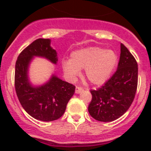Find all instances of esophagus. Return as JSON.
Instances as JSON below:
<instances>
[{"label": "esophagus", "mask_w": 151, "mask_h": 151, "mask_svg": "<svg viewBox=\"0 0 151 151\" xmlns=\"http://www.w3.org/2000/svg\"><path fill=\"white\" fill-rule=\"evenodd\" d=\"M83 91V88H82L81 87H76V90H75V92L77 93V94H79V93H81V92H82Z\"/></svg>", "instance_id": "1"}]
</instances>
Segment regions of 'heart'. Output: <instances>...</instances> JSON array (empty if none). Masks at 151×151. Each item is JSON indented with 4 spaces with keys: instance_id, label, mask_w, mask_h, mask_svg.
I'll return each instance as SVG.
<instances>
[{
    "instance_id": "1",
    "label": "heart",
    "mask_w": 151,
    "mask_h": 151,
    "mask_svg": "<svg viewBox=\"0 0 151 151\" xmlns=\"http://www.w3.org/2000/svg\"><path fill=\"white\" fill-rule=\"evenodd\" d=\"M117 63L116 52L95 46L72 52L71 59L62 61V68L70 79H75L80 75L81 69H85V76L90 82L101 85L110 78Z\"/></svg>"
}]
</instances>
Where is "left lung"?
Wrapping results in <instances>:
<instances>
[{"label":"left lung","mask_w":151,"mask_h":151,"mask_svg":"<svg viewBox=\"0 0 151 151\" xmlns=\"http://www.w3.org/2000/svg\"><path fill=\"white\" fill-rule=\"evenodd\" d=\"M138 83V65L129 49L121 44L117 70L101 88L90 91L88 112L94 119L113 122L124 114L133 102Z\"/></svg>","instance_id":"obj_1"}]
</instances>
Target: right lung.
I'll return each instance as SVG.
<instances>
[{"instance_id": "right-lung-1", "label": "right lung", "mask_w": 151, "mask_h": 151, "mask_svg": "<svg viewBox=\"0 0 151 151\" xmlns=\"http://www.w3.org/2000/svg\"><path fill=\"white\" fill-rule=\"evenodd\" d=\"M35 57L56 65L57 52L51 46L50 39H37L19 54L15 63V92L28 114L42 122H52L63 115L69 100L74 94L75 86L60 79L55 73L43 84L34 85L29 70Z\"/></svg>"}]
</instances>
